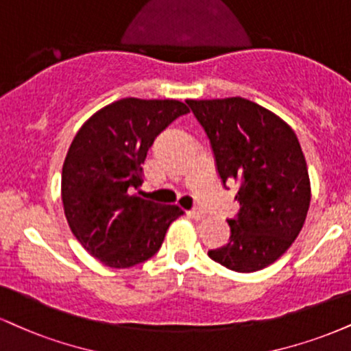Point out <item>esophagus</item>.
Returning a JSON list of instances; mask_svg holds the SVG:
<instances>
[{
    "label": "esophagus",
    "mask_w": 351,
    "mask_h": 351,
    "mask_svg": "<svg viewBox=\"0 0 351 351\" xmlns=\"http://www.w3.org/2000/svg\"><path fill=\"white\" fill-rule=\"evenodd\" d=\"M189 216H191L193 219H196V221H201V219L206 217V213L202 209H193V210H189Z\"/></svg>",
    "instance_id": "34e87169"
}]
</instances>
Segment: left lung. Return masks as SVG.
I'll return each mask as SVG.
<instances>
[{
	"label": "left lung",
	"instance_id": "8db88e82",
	"mask_svg": "<svg viewBox=\"0 0 351 351\" xmlns=\"http://www.w3.org/2000/svg\"><path fill=\"white\" fill-rule=\"evenodd\" d=\"M210 142L223 188L237 181L230 239L208 255L239 273L267 268L291 247L311 204L309 173L294 130L243 98L188 99Z\"/></svg>",
	"mask_w": 351,
	"mask_h": 351
}]
</instances>
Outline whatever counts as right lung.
Returning <instances> with one entry per match:
<instances>
[{
    "label": "right lung",
    "instance_id": "1",
    "mask_svg": "<svg viewBox=\"0 0 351 351\" xmlns=\"http://www.w3.org/2000/svg\"><path fill=\"white\" fill-rule=\"evenodd\" d=\"M186 112L176 99L124 98L93 114L75 135L62 168L63 209L78 242L106 267L152 258L183 214L134 189L157 135Z\"/></svg>",
    "mask_w": 351,
    "mask_h": 351
}]
</instances>
